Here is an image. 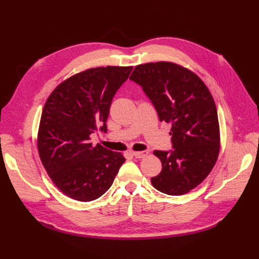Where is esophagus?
I'll return each instance as SVG.
<instances>
[{"label": "esophagus", "mask_w": 259, "mask_h": 259, "mask_svg": "<svg viewBox=\"0 0 259 259\" xmlns=\"http://www.w3.org/2000/svg\"><path fill=\"white\" fill-rule=\"evenodd\" d=\"M147 153H148L147 151H135L133 152V155H134L136 159H142V158H145Z\"/></svg>", "instance_id": "34e87169"}]
</instances>
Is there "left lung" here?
I'll return each instance as SVG.
<instances>
[{
	"label": "left lung",
	"mask_w": 259,
	"mask_h": 259,
	"mask_svg": "<svg viewBox=\"0 0 259 259\" xmlns=\"http://www.w3.org/2000/svg\"><path fill=\"white\" fill-rule=\"evenodd\" d=\"M130 80L142 86L160 122L170 124V150H154L161 173L151 178L156 190L184 194L201 184L219 152V125L214 99L206 85L173 62L139 65Z\"/></svg>",
	"instance_id": "obj_1"
}]
</instances>
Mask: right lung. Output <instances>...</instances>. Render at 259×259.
<instances>
[{"instance_id":"obj_1","label":"right lung","mask_w":259,"mask_h":259,"mask_svg":"<svg viewBox=\"0 0 259 259\" xmlns=\"http://www.w3.org/2000/svg\"><path fill=\"white\" fill-rule=\"evenodd\" d=\"M132 69H89L59 84L46 100L38 154L54 184L70 198L88 202L101 197L125 161L120 152L93 146L91 137L107 132L112 99Z\"/></svg>"}]
</instances>
